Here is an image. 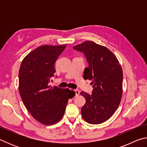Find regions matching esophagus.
Returning a JSON list of instances; mask_svg holds the SVG:
<instances>
[{
    "mask_svg": "<svg viewBox=\"0 0 147 147\" xmlns=\"http://www.w3.org/2000/svg\"><path fill=\"white\" fill-rule=\"evenodd\" d=\"M74 91H75V96H78L80 94L79 90H78V89H75Z\"/></svg>",
    "mask_w": 147,
    "mask_h": 147,
    "instance_id": "34e87169",
    "label": "esophagus"
}]
</instances>
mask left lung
<instances>
[{"instance_id":"obj_1","label":"left lung","mask_w":147,"mask_h":147,"mask_svg":"<svg viewBox=\"0 0 147 147\" xmlns=\"http://www.w3.org/2000/svg\"><path fill=\"white\" fill-rule=\"evenodd\" d=\"M83 53L88 63L84 78L91 80V94H80L86 98L81 109L82 116L88 123L98 124L113 115L121 102L123 94V74L115 56L104 46L86 41L73 47Z\"/></svg>"}]
</instances>
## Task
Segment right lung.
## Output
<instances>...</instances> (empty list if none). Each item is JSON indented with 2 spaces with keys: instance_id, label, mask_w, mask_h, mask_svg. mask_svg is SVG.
I'll list each match as a JSON object with an SVG mask.
<instances>
[{
  "instance_id": "add662e5",
  "label": "right lung",
  "mask_w": 147,
  "mask_h": 147,
  "mask_svg": "<svg viewBox=\"0 0 147 147\" xmlns=\"http://www.w3.org/2000/svg\"><path fill=\"white\" fill-rule=\"evenodd\" d=\"M66 46L39 47L23 59L19 69V91L24 105L35 119L45 125L63 117L68 100L75 94L68 88L49 84L54 76L56 59Z\"/></svg>"
}]
</instances>
